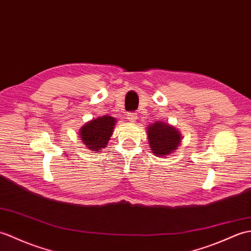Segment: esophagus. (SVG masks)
I'll return each instance as SVG.
<instances>
[{"instance_id":"34e87169","label":"esophagus","mask_w":251,"mask_h":251,"mask_svg":"<svg viewBox=\"0 0 251 251\" xmlns=\"http://www.w3.org/2000/svg\"><path fill=\"white\" fill-rule=\"evenodd\" d=\"M138 119V114L136 112H129L127 114V120L129 122H136Z\"/></svg>"}]
</instances>
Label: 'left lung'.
<instances>
[{"label": "left lung", "mask_w": 251, "mask_h": 251, "mask_svg": "<svg viewBox=\"0 0 251 251\" xmlns=\"http://www.w3.org/2000/svg\"><path fill=\"white\" fill-rule=\"evenodd\" d=\"M148 136L152 152L157 156H165L176 151L180 142L179 132L172 126L157 122L148 127Z\"/></svg>", "instance_id": "obj_1"}]
</instances>
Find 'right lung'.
Wrapping results in <instances>:
<instances>
[{
  "label": "right lung",
  "mask_w": 251,
  "mask_h": 251,
  "mask_svg": "<svg viewBox=\"0 0 251 251\" xmlns=\"http://www.w3.org/2000/svg\"><path fill=\"white\" fill-rule=\"evenodd\" d=\"M115 122L114 118L107 115L92 120L80 129L81 140L87 148L95 152L101 148H106L113 132Z\"/></svg>",
  "instance_id": "add662e5"
}]
</instances>
